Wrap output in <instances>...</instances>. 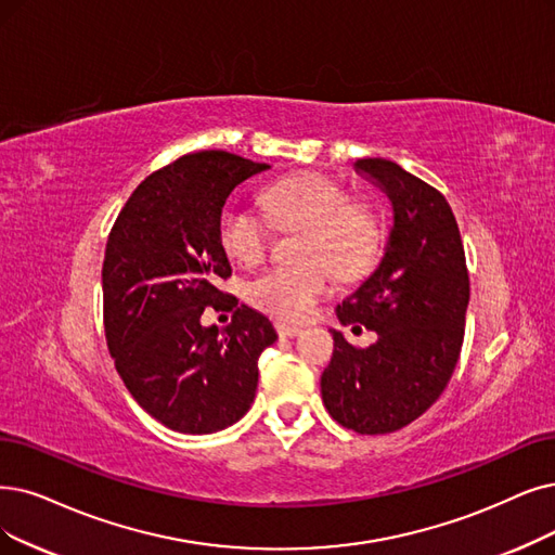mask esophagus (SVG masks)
<instances>
[{"instance_id": "obj_1", "label": "esophagus", "mask_w": 555, "mask_h": 555, "mask_svg": "<svg viewBox=\"0 0 555 555\" xmlns=\"http://www.w3.org/2000/svg\"><path fill=\"white\" fill-rule=\"evenodd\" d=\"M275 332H278L280 337H284V339H292V337H298V335H300V327L278 321V323H275Z\"/></svg>"}]
</instances>
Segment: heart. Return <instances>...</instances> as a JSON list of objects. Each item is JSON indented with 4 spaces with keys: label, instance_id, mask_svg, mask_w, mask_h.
Returning a JSON list of instances; mask_svg holds the SVG:
<instances>
[{
    "label": "heart",
    "instance_id": "heart-1",
    "mask_svg": "<svg viewBox=\"0 0 555 555\" xmlns=\"http://www.w3.org/2000/svg\"><path fill=\"white\" fill-rule=\"evenodd\" d=\"M266 214L278 228H302L296 266H271L255 275L246 296L259 312L302 321L330 294L332 278L362 275L380 250L375 214L350 203L335 180L305 172L261 191ZM218 243L236 263H259L271 248V225L257 211L230 203L218 218Z\"/></svg>",
    "mask_w": 555,
    "mask_h": 555
}]
</instances>
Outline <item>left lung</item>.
I'll return each mask as SVG.
<instances>
[{
  "label": "left lung",
  "mask_w": 555,
  "mask_h": 555,
  "mask_svg": "<svg viewBox=\"0 0 555 555\" xmlns=\"http://www.w3.org/2000/svg\"><path fill=\"white\" fill-rule=\"evenodd\" d=\"M391 201L393 228L378 269L337 305L352 332L378 341L358 348L330 330L335 352L321 375L330 416L360 435L401 430L424 414L455 371L469 305L467 259L447 197L389 159H358Z\"/></svg>",
  "instance_id": "left-lung-1"
}]
</instances>
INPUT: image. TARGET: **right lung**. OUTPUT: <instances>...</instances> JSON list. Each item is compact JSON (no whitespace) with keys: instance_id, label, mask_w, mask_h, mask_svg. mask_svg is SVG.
Listing matches in <instances>:
<instances>
[{"instance_id":"obj_1","label":"right lung","mask_w":555,"mask_h":555,"mask_svg":"<svg viewBox=\"0 0 555 555\" xmlns=\"http://www.w3.org/2000/svg\"><path fill=\"white\" fill-rule=\"evenodd\" d=\"M269 168L223 150L184 154L147 175L111 228L106 346L134 401L170 430H223L255 401L257 360L278 335L263 314L218 289L232 275L218 218L241 182ZM205 306L235 309L220 336L199 323Z\"/></svg>"}]
</instances>
